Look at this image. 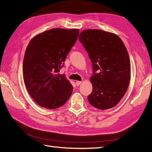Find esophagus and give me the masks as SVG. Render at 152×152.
<instances>
[{"label": "esophagus", "mask_w": 152, "mask_h": 152, "mask_svg": "<svg viewBox=\"0 0 152 152\" xmlns=\"http://www.w3.org/2000/svg\"><path fill=\"white\" fill-rule=\"evenodd\" d=\"M75 84H76V85H77V86H79V85H80V84H82V82H81V81H76Z\"/></svg>", "instance_id": "esophagus-1"}]
</instances>
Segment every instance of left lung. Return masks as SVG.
<instances>
[{
    "instance_id": "1",
    "label": "left lung",
    "mask_w": 152,
    "mask_h": 152,
    "mask_svg": "<svg viewBox=\"0 0 152 152\" xmlns=\"http://www.w3.org/2000/svg\"><path fill=\"white\" fill-rule=\"evenodd\" d=\"M79 40L89 54L93 69L89 103L100 110L116 106L125 94L131 79L127 49L116 34L98 29L82 31ZM97 73H96V72Z\"/></svg>"
}]
</instances>
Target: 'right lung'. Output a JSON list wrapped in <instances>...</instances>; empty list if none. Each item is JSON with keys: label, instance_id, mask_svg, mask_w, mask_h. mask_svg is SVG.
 I'll return each mask as SVG.
<instances>
[{"label": "right lung", "instance_id": "obj_1", "mask_svg": "<svg viewBox=\"0 0 152 152\" xmlns=\"http://www.w3.org/2000/svg\"><path fill=\"white\" fill-rule=\"evenodd\" d=\"M79 34V29L53 28L35 36L27 46L23 79L31 97L40 107L57 108L70 97L73 86L59 72Z\"/></svg>", "mask_w": 152, "mask_h": 152}]
</instances>
